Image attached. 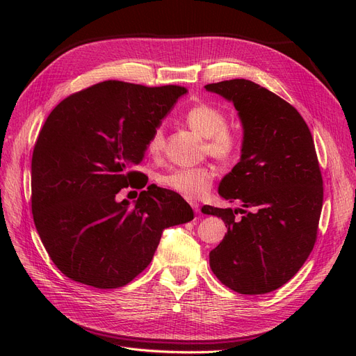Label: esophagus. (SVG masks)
I'll use <instances>...</instances> for the list:
<instances>
[{"mask_svg": "<svg viewBox=\"0 0 356 356\" xmlns=\"http://www.w3.org/2000/svg\"><path fill=\"white\" fill-rule=\"evenodd\" d=\"M191 207L193 208V211L197 213L199 212V203L197 202H191Z\"/></svg>", "mask_w": 356, "mask_h": 356, "instance_id": "1", "label": "esophagus"}]
</instances>
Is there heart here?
I'll return each instance as SVG.
<instances>
[{"label": "heart", "instance_id": "b5f03b06", "mask_svg": "<svg viewBox=\"0 0 356 356\" xmlns=\"http://www.w3.org/2000/svg\"><path fill=\"white\" fill-rule=\"evenodd\" d=\"M184 122L193 133L207 138L204 147L212 157L227 161L236 156L241 138L236 131L227 125V115L219 108L209 104H196L184 112ZM163 145V128L157 127L148 138L147 152L149 156L157 157ZM215 177L216 172L211 165L176 167L159 175L157 183L186 199H200L211 191Z\"/></svg>", "mask_w": 356, "mask_h": 356}]
</instances>
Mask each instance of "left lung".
Listing matches in <instances>:
<instances>
[{
	"instance_id": "obj_1",
	"label": "left lung",
	"mask_w": 356,
	"mask_h": 356,
	"mask_svg": "<svg viewBox=\"0 0 356 356\" xmlns=\"http://www.w3.org/2000/svg\"><path fill=\"white\" fill-rule=\"evenodd\" d=\"M204 89L234 104L244 131L241 159L219 183V195L242 209L202 208L228 228L209 264L231 290L266 294L286 284L314 247L323 180L313 137L294 106L251 81Z\"/></svg>"
}]
</instances>
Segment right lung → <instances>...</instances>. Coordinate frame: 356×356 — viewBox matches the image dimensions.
Wrapping results in <instances>:
<instances>
[{"mask_svg":"<svg viewBox=\"0 0 356 356\" xmlns=\"http://www.w3.org/2000/svg\"><path fill=\"white\" fill-rule=\"evenodd\" d=\"M186 92L105 81L50 112L31 159V211L54 266L73 282L128 284L152 263L163 231L193 219L191 204L167 189L148 186L131 208L115 199L138 188L133 168Z\"/></svg>","mask_w":356,"mask_h":356,"instance_id":"add662e5","label":"right lung"}]
</instances>
